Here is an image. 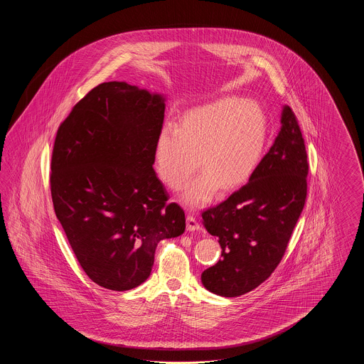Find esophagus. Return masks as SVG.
<instances>
[{"label":"esophagus","instance_id":"1","mask_svg":"<svg viewBox=\"0 0 364 364\" xmlns=\"http://www.w3.org/2000/svg\"><path fill=\"white\" fill-rule=\"evenodd\" d=\"M187 230H188V232L200 230V225L198 224V221H196L192 215H188V217H187Z\"/></svg>","mask_w":364,"mask_h":364}]
</instances>
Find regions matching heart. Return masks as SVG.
Wrapping results in <instances>:
<instances>
[{"label": "heart", "instance_id": "obj_1", "mask_svg": "<svg viewBox=\"0 0 364 364\" xmlns=\"http://www.w3.org/2000/svg\"><path fill=\"white\" fill-rule=\"evenodd\" d=\"M267 135L259 105L224 97L188 110L178 127L165 125L156 141V171L171 190H180L198 166V174L181 193V203L199 208L218 190L244 186L255 172Z\"/></svg>", "mask_w": 364, "mask_h": 364}]
</instances>
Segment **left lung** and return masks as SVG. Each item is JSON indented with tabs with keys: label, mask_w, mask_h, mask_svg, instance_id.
Instances as JSON below:
<instances>
[{
	"label": "left lung",
	"mask_w": 364,
	"mask_h": 364,
	"mask_svg": "<svg viewBox=\"0 0 364 364\" xmlns=\"http://www.w3.org/2000/svg\"><path fill=\"white\" fill-rule=\"evenodd\" d=\"M279 122L277 138L248 183L202 214L223 248L221 259L200 277L214 294L242 296L270 277L304 208L309 164L289 106H282Z\"/></svg>",
	"instance_id": "obj_1"
}]
</instances>
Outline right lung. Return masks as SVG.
Returning a JSON list of instances; mask_svg holds the SVG:
<instances>
[{"label":"right lung","instance_id":"add662e5","mask_svg":"<svg viewBox=\"0 0 364 364\" xmlns=\"http://www.w3.org/2000/svg\"><path fill=\"white\" fill-rule=\"evenodd\" d=\"M165 95L127 82L92 88L57 131L52 199L90 279L129 291L151 273L156 245L184 233L186 215L153 168Z\"/></svg>","mask_w":364,"mask_h":364}]
</instances>
